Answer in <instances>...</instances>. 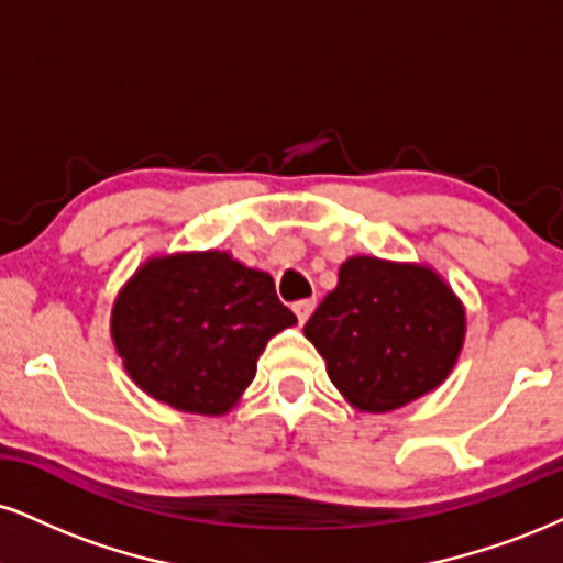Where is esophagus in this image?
<instances>
[{
  "label": "esophagus",
  "mask_w": 563,
  "mask_h": 563,
  "mask_svg": "<svg viewBox=\"0 0 563 563\" xmlns=\"http://www.w3.org/2000/svg\"><path fill=\"white\" fill-rule=\"evenodd\" d=\"M292 310H295L297 321L305 323V321H308V318H310V313H313V310H316V300H300V302H295Z\"/></svg>",
  "instance_id": "obj_1"
}]
</instances>
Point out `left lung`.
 <instances>
[{
    "instance_id": "left-lung-1",
    "label": "left lung",
    "mask_w": 563,
    "mask_h": 563,
    "mask_svg": "<svg viewBox=\"0 0 563 563\" xmlns=\"http://www.w3.org/2000/svg\"><path fill=\"white\" fill-rule=\"evenodd\" d=\"M302 334L336 391L360 412H391L439 388L467 334V313L428 263L352 255Z\"/></svg>"
}]
</instances>
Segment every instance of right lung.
<instances>
[{
    "instance_id": "obj_1",
    "label": "right lung",
    "mask_w": 563,
    "mask_h": 563,
    "mask_svg": "<svg viewBox=\"0 0 563 563\" xmlns=\"http://www.w3.org/2000/svg\"><path fill=\"white\" fill-rule=\"evenodd\" d=\"M297 318L266 271L227 250L158 253L112 305V342L133 384L179 412L221 418L253 384L268 339Z\"/></svg>"
}]
</instances>
